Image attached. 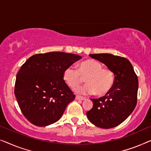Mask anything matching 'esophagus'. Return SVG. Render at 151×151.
Masks as SVG:
<instances>
[{"label":"esophagus","mask_w":151,"mask_h":151,"mask_svg":"<svg viewBox=\"0 0 151 151\" xmlns=\"http://www.w3.org/2000/svg\"><path fill=\"white\" fill-rule=\"evenodd\" d=\"M75 99L76 100H78V101H83V100H86V98H85V97L79 96H76Z\"/></svg>","instance_id":"esophagus-1"}]
</instances>
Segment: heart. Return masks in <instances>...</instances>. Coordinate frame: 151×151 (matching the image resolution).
<instances>
[{
    "mask_svg": "<svg viewBox=\"0 0 151 151\" xmlns=\"http://www.w3.org/2000/svg\"><path fill=\"white\" fill-rule=\"evenodd\" d=\"M88 83L76 88L75 91L82 94L103 96L107 94L114 85L113 73L109 69L103 68L99 61L94 59H86L79 63L78 70L68 67L63 71V79L68 86L75 88L84 81Z\"/></svg>",
    "mask_w": 151,
    "mask_h": 151,
    "instance_id": "1",
    "label": "heart"
}]
</instances>
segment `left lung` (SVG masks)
<instances>
[{
	"label": "left lung",
	"instance_id": "8db88e82",
	"mask_svg": "<svg viewBox=\"0 0 151 151\" xmlns=\"http://www.w3.org/2000/svg\"><path fill=\"white\" fill-rule=\"evenodd\" d=\"M105 64L114 75V85L105 96L91 99L93 107L86 113L95 126L111 129L124 122L137 104L138 79L130 61L111 54H91Z\"/></svg>",
	"mask_w": 151,
	"mask_h": 151
}]
</instances>
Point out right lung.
<instances>
[{"instance_id":"obj_1","label":"right lung","mask_w":151,"mask_h":151,"mask_svg":"<svg viewBox=\"0 0 151 151\" xmlns=\"http://www.w3.org/2000/svg\"><path fill=\"white\" fill-rule=\"evenodd\" d=\"M81 59L75 54L50 52L34 55L22 65L16 75L14 94L31 123L46 127L61 118L75 98L63 79V71Z\"/></svg>"}]
</instances>
